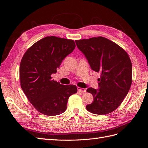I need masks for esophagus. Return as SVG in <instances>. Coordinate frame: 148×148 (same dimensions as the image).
Wrapping results in <instances>:
<instances>
[{
	"label": "esophagus",
	"mask_w": 148,
	"mask_h": 148,
	"mask_svg": "<svg viewBox=\"0 0 148 148\" xmlns=\"http://www.w3.org/2000/svg\"><path fill=\"white\" fill-rule=\"evenodd\" d=\"M78 91H79V92H85L86 91V89L85 88H79V87H78Z\"/></svg>",
	"instance_id": "obj_1"
}]
</instances>
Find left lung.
<instances>
[{
  "label": "left lung",
  "mask_w": 148,
  "mask_h": 148,
  "mask_svg": "<svg viewBox=\"0 0 148 148\" xmlns=\"http://www.w3.org/2000/svg\"><path fill=\"white\" fill-rule=\"evenodd\" d=\"M91 69L100 73L98 89L88 88L94 101L86 106L92 114L106 115L115 110L126 97L132 82V64L123 49L103 38L76 40Z\"/></svg>",
  "instance_id": "8db88e82"
}]
</instances>
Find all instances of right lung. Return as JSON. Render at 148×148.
Returning a JSON list of instances; mask_svg holds the SVG:
<instances>
[{
	"label": "right lung",
	"mask_w": 148,
	"mask_h": 148,
	"mask_svg": "<svg viewBox=\"0 0 148 148\" xmlns=\"http://www.w3.org/2000/svg\"><path fill=\"white\" fill-rule=\"evenodd\" d=\"M75 46L73 40L47 36L34 43L22 58L21 87L40 113L54 116L64 112L69 97L77 92L75 85L61 84L51 77Z\"/></svg>",
	"instance_id": "right-lung-1"
}]
</instances>
